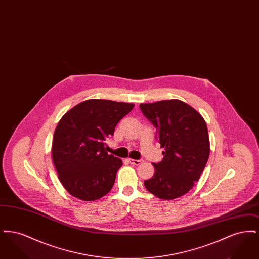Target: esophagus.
Wrapping results in <instances>:
<instances>
[{"mask_svg": "<svg viewBox=\"0 0 259 259\" xmlns=\"http://www.w3.org/2000/svg\"><path fill=\"white\" fill-rule=\"evenodd\" d=\"M128 161H129V163H130V164H132V165H136V166H138V165H140V164H142V163L144 162L142 159L136 160V159H131V158H129Z\"/></svg>", "mask_w": 259, "mask_h": 259, "instance_id": "1", "label": "esophagus"}]
</instances>
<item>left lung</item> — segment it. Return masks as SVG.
Here are the masks:
<instances>
[{
  "mask_svg": "<svg viewBox=\"0 0 259 259\" xmlns=\"http://www.w3.org/2000/svg\"><path fill=\"white\" fill-rule=\"evenodd\" d=\"M140 109L156 128L164 148L163 159L153 163L155 172L145 186L163 200L181 197L198 182L209 159L206 122L196 110L177 99L141 104Z\"/></svg>",
  "mask_w": 259,
  "mask_h": 259,
  "instance_id": "left-lung-1",
  "label": "left lung"
}]
</instances>
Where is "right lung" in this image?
Returning a JSON list of instances; mask_svg holds the SVG:
<instances>
[{
    "mask_svg": "<svg viewBox=\"0 0 259 259\" xmlns=\"http://www.w3.org/2000/svg\"><path fill=\"white\" fill-rule=\"evenodd\" d=\"M133 108L131 103L90 99L62 116L53 135L52 160L72 196L94 201L111 191L122 160L106 151L105 141Z\"/></svg>",
    "mask_w": 259,
    "mask_h": 259,
    "instance_id": "add662e5",
    "label": "right lung"
}]
</instances>
